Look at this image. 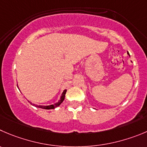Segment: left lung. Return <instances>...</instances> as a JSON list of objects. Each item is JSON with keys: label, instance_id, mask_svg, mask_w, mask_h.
<instances>
[{"label": "left lung", "instance_id": "1", "mask_svg": "<svg viewBox=\"0 0 147 147\" xmlns=\"http://www.w3.org/2000/svg\"><path fill=\"white\" fill-rule=\"evenodd\" d=\"M128 55H129V56H130V55H129V54H128Z\"/></svg>", "mask_w": 147, "mask_h": 147}]
</instances>
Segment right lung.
<instances>
[{
    "mask_svg": "<svg viewBox=\"0 0 147 147\" xmlns=\"http://www.w3.org/2000/svg\"><path fill=\"white\" fill-rule=\"evenodd\" d=\"M66 89H65V90L63 91V92H62V94H61V98L59 99V100H58V102H57L56 103H55V104L53 105H36L33 104V103L32 102H29L31 103V104L32 105L35 106V107H39V108H42V109H46V110H50V109H54L55 108V107H58V106L60 105L61 104V103L63 102L64 99H65V93H66Z\"/></svg>",
    "mask_w": 147,
    "mask_h": 147,
    "instance_id": "add662e5",
    "label": "right lung"
}]
</instances>
